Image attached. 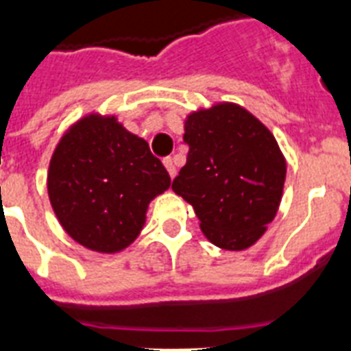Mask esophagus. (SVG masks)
<instances>
[{"label":"esophagus","instance_id":"1","mask_svg":"<svg viewBox=\"0 0 351 351\" xmlns=\"http://www.w3.org/2000/svg\"><path fill=\"white\" fill-rule=\"evenodd\" d=\"M164 165H165V169H167V173H169L171 178H175L176 167H175V164H173V158H169V156H167V158H164Z\"/></svg>","mask_w":351,"mask_h":351}]
</instances>
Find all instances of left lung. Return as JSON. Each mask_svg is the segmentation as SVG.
Returning a JSON list of instances; mask_svg holds the SVG:
<instances>
[{"label":"left lung","instance_id":"1","mask_svg":"<svg viewBox=\"0 0 351 351\" xmlns=\"http://www.w3.org/2000/svg\"><path fill=\"white\" fill-rule=\"evenodd\" d=\"M184 142L189 153L173 191L191 204L211 244L251 247L282 200L286 158L273 132L239 104L217 101L187 114Z\"/></svg>","mask_w":351,"mask_h":351}]
</instances>
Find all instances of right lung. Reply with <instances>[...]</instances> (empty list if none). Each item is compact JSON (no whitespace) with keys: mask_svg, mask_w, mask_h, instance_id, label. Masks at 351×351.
Masks as SVG:
<instances>
[{"mask_svg":"<svg viewBox=\"0 0 351 351\" xmlns=\"http://www.w3.org/2000/svg\"><path fill=\"white\" fill-rule=\"evenodd\" d=\"M169 186V173L149 143L114 114L100 112L63 132L47 171L49 200L65 233L106 255L138 239L149 204Z\"/></svg>","mask_w":351,"mask_h":351,"instance_id":"right-lung-1","label":"right lung"}]
</instances>
